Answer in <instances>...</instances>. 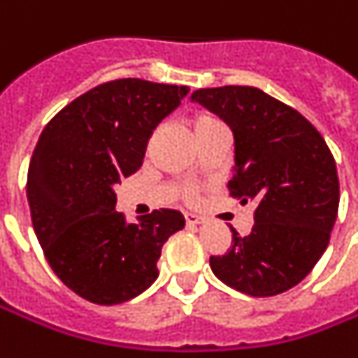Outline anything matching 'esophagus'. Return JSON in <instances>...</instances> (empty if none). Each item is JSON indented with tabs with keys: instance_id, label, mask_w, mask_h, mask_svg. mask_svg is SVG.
<instances>
[{
	"instance_id": "1",
	"label": "esophagus",
	"mask_w": 358,
	"mask_h": 358,
	"mask_svg": "<svg viewBox=\"0 0 358 358\" xmlns=\"http://www.w3.org/2000/svg\"><path fill=\"white\" fill-rule=\"evenodd\" d=\"M184 219H186L187 227H197V224H201V219L194 213H184Z\"/></svg>"
}]
</instances>
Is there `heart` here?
<instances>
[{"label":"heart","instance_id":"1","mask_svg":"<svg viewBox=\"0 0 358 358\" xmlns=\"http://www.w3.org/2000/svg\"><path fill=\"white\" fill-rule=\"evenodd\" d=\"M192 126H194L196 136H199V134H203V131L211 129V127L221 126V122L215 118V116H211V114H205V112H201V114H196V116L192 118ZM189 197H192V194H189Z\"/></svg>","mask_w":358,"mask_h":358}]
</instances>
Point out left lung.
<instances>
[{
	"mask_svg": "<svg viewBox=\"0 0 358 358\" xmlns=\"http://www.w3.org/2000/svg\"><path fill=\"white\" fill-rule=\"evenodd\" d=\"M234 136L229 192L256 203L248 236L232 231L231 250L209 264L222 283L250 296H273L299 285L318 264L337 219L334 155L308 120L256 87L192 92Z\"/></svg>",
	"mask_w": 358,
	"mask_h": 358,
	"instance_id": "8db88e82",
	"label": "left lung"
}]
</instances>
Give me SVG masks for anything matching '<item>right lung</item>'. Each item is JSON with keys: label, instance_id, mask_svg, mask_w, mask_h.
<instances>
[{"label": "right lung", "instance_id": "add662e5", "mask_svg": "<svg viewBox=\"0 0 358 358\" xmlns=\"http://www.w3.org/2000/svg\"><path fill=\"white\" fill-rule=\"evenodd\" d=\"M187 92L110 81L69 102L40 134L27 178L32 227L54 273L87 301L112 306L149 289L162 244L184 229L174 209L127 222L114 186L141 166L153 129Z\"/></svg>", "mask_w": 358, "mask_h": 358}]
</instances>
